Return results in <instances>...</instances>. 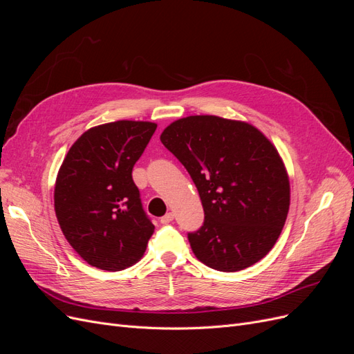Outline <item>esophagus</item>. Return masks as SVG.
<instances>
[{
  "label": "esophagus",
  "instance_id": "34e87169",
  "mask_svg": "<svg viewBox=\"0 0 354 354\" xmlns=\"http://www.w3.org/2000/svg\"><path fill=\"white\" fill-rule=\"evenodd\" d=\"M173 220H174V214H173V212H167L165 216H164L162 218H160V223H162V224H168V223H171Z\"/></svg>",
  "mask_w": 354,
  "mask_h": 354
}]
</instances>
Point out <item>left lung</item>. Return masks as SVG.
Listing matches in <instances>:
<instances>
[{"mask_svg":"<svg viewBox=\"0 0 354 354\" xmlns=\"http://www.w3.org/2000/svg\"><path fill=\"white\" fill-rule=\"evenodd\" d=\"M160 142L198 189L203 224L189 232L196 259L238 272L269 252L289 209V180L274 146L255 127L212 115L168 125Z\"/></svg>","mask_w":354,"mask_h":354,"instance_id":"8db88e82","label":"left lung"}]
</instances>
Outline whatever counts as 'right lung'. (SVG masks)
Returning <instances> with one entry per match:
<instances>
[{
    "mask_svg": "<svg viewBox=\"0 0 354 354\" xmlns=\"http://www.w3.org/2000/svg\"><path fill=\"white\" fill-rule=\"evenodd\" d=\"M156 124L116 121L90 128L59 169L55 209L60 229L81 259L118 272L142 259L155 232L143 209L133 167Z\"/></svg>",
    "mask_w": 354,
    "mask_h": 354,
    "instance_id": "add662e5",
    "label": "right lung"
}]
</instances>
